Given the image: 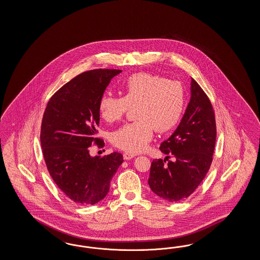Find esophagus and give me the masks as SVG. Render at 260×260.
<instances>
[{
	"label": "esophagus",
	"mask_w": 260,
	"mask_h": 260,
	"mask_svg": "<svg viewBox=\"0 0 260 260\" xmlns=\"http://www.w3.org/2000/svg\"><path fill=\"white\" fill-rule=\"evenodd\" d=\"M135 155L133 154V153H129V152H124V154H123V158L125 159V160H129V159H132V158H134Z\"/></svg>",
	"instance_id": "34e87169"
}]
</instances>
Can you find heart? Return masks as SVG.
Masks as SVG:
<instances>
[{"instance_id": "heart-1", "label": "heart", "mask_w": 260, "mask_h": 260, "mask_svg": "<svg viewBox=\"0 0 260 260\" xmlns=\"http://www.w3.org/2000/svg\"><path fill=\"white\" fill-rule=\"evenodd\" d=\"M186 101L181 82L146 72L126 79L124 96L102 95L99 112L106 122L113 123L134 108L133 123L121 126L112 134V143L132 153L143 151L152 139L154 128L159 133L171 131L181 119Z\"/></svg>"}]
</instances>
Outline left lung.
I'll use <instances>...</instances> for the list:
<instances>
[{
  "label": "left lung",
  "instance_id": "8db88e82",
  "mask_svg": "<svg viewBox=\"0 0 260 260\" xmlns=\"http://www.w3.org/2000/svg\"><path fill=\"white\" fill-rule=\"evenodd\" d=\"M216 125L212 103L194 79L190 82V100L181 122L160 150L166 159H153L149 185L158 197L177 202L189 197L204 179L212 161ZM170 155L176 161L165 160Z\"/></svg>",
  "mask_w": 260,
  "mask_h": 260
}]
</instances>
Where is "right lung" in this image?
Wrapping results in <instances>:
<instances>
[{"mask_svg":"<svg viewBox=\"0 0 260 260\" xmlns=\"http://www.w3.org/2000/svg\"><path fill=\"white\" fill-rule=\"evenodd\" d=\"M122 71H86L57 90L47 103L41 126V145L48 173L63 193L80 205H94L110 190L123 155L90 156L97 138L99 100L110 80Z\"/></svg>","mask_w":260,"mask_h":260,"instance_id":"1","label":"right lung"}]
</instances>
